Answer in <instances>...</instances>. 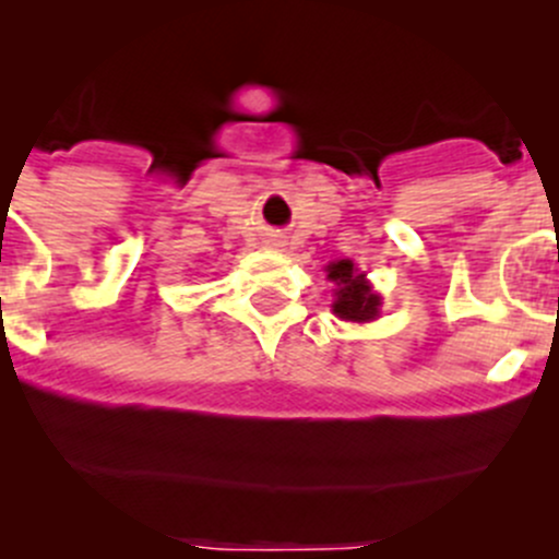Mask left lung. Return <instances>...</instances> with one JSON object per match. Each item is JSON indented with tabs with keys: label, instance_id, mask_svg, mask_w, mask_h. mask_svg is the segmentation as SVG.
<instances>
[{
	"label": "left lung",
	"instance_id": "left-lung-1",
	"mask_svg": "<svg viewBox=\"0 0 559 559\" xmlns=\"http://www.w3.org/2000/svg\"><path fill=\"white\" fill-rule=\"evenodd\" d=\"M326 278L335 284L332 313L343 321H373L379 316L381 297L370 289L365 273L354 267L352 259H337L326 264Z\"/></svg>",
	"mask_w": 559,
	"mask_h": 559
}]
</instances>
